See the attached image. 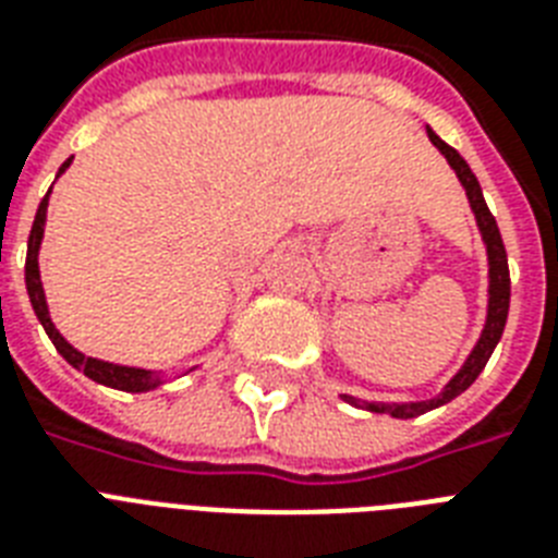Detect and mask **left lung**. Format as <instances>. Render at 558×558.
I'll return each instance as SVG.
<instances>
[{
  "label": "left lung",
  "mask_w": 558,
  "mask_h": 558,
  "mask_svg": "<svg viewBox=\"0 0 558 558\" xmlns=\"http://www.w3.org/2000/svg\"><path fill=\"white\" fill-rule=\"evenodd\" d=\"M428 138H432L434 147L446 156L449 168L458 173L460 185H463V191H466L469 208H472V214H475L481 240H484L486 245V266H489L486 322H484V330H481V339L475 341V348H472V353L466 356V362H463L460 371L446 381V388H442L437 397L420 399V402H367V399L341 393V399L350 402V405L365 408V411H373V414H390V416H397V420H411V416L434 411V408L446 405V402H451L454 397H460V393H463V390H466L477 376H481V371H484L489 356H493V350L498 348V341H501L504 336V324H507V313H510V266H507V248H504L501 231H498V222H495L493 210L486 208L481 182H477V177L466 165V159H463L454 147H449V144L442 142L432 126H428Z\"/></svg>",
  "instance_id": "obj_1"
}]
</instances>
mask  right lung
Instances as JSON below:
<instances>
[{"instance_id": "obj_1", "label": "right lung", "mask_w": 558, "mask_h": 558, "mask_svg": "<svg viewBox=\"0 0 558 558\" xmlns=\"http://www.w3.org/2000/svg\"><path fill=\"white\" fill-rule=\"evenodd\" d=\"M72 165V159L65 161L60 173ZM57 173V177H60ZM51 193V191H48ZM48 193L43 196L37 208V217H34V226H31L28 234V257H25V289H28L31 306L37 313L43 330L48 332V339L57 348V353L74 367V371H83V376H89L92 381L98 385H107V388L126 390V393H147V390L165 385V376L159 371H144V367H126V365H112V362H104V359H92L86 353H81L77 348H72L69 341L60 336V330L51 322L46 304V292H43V280H39V245H43V234H46V210H48ZM193 371V367H191ZM187 371V373H191Z\"/></svg>"}]
</instances>
